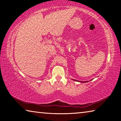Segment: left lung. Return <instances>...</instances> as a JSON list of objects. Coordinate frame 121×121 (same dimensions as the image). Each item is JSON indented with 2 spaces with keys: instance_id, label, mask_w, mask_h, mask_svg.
<instances>
[{
  "instance_id": "left-lung-1",
  "label": "left lung",
  "mask_w": 121,
  "mask_h": 121,
  "mask_svg": "<svg viewBox=\"0 0 121 121\" xmlns=\"http://www.w3.org/2000/svg\"><path fill=\"white\" fill-rule=\"evenodd\" d=\"M73 80H74V81H77V80H75V79H73ZM78 82H79V81H78ZM88 82V81H85V82H82V81H81V82H81V83H84H84H85H85H86V82Z\"/></svg>"
}]
</instances>
